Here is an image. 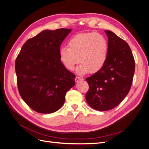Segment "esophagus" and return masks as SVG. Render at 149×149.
Here are the masks:
<instances>
[{"label":"esophagus","mask_w":149,"mask_h":149,"mask_svg":"<svg viewBox=\"0 0 149 149\" xmlns=\"http://www.w3.org/2000/svg\"><path fill=\"white\" fill-rule=\"evenodd\" d=\"M83 79L81 77H79V76H76V77L75 78V81L76 82H78L79 81H81V80H83Z\"/></svg>","instance_id":"1"}]
</instances>
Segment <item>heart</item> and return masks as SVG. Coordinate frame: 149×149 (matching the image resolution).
Masks as SVG:
<instances>
[{"mask_svg": "<svg viewBox=\"0 0 149 149\" xmlns=\"http://www.w3.org/2000/svg\"><path fill=\"white\" fill-rule=\"evenodd\" d=\"M67 47L60 49V58L67 70H74L79 61L77 69L79 74L90 71L96 73L105 65L108 55V43L104 35L98 33H80L71 37Z\"/></svg>", "mask_w": 149, "mask_h": 149, "instance_id": "heart-1", "label": "heart"}]
</instances>
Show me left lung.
Returning a JSON list of instances; mask_svg holds the SVG:
<instances>
[{
    "instance_id": "8db88e82",
    "label": "left lung",
    "mask_w": 149,
    "mask_h": 149,
    "mask_svg": "<svg viewBox=\"0 0 149 149\" xmlns=\"http://www.w3.org/2000/svg\"><path fill=\"white\" fill-rule=\"evenodd\" d=\"M108 38V55L105 65L87 78L89 90L86 100L94 109H113L129 93L135 71L131 49L124 40L114 33L105 30Z\"/></svg>"
}]
</instances>
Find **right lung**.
I'll use <instances>...</instances> for the list:
<instances>
[{
	"mask_svg": "<svg viewBox=\"0 0 149 149\" xmlns=\"http://www.w3.org/2000/svg\"><path fill=\"white\" fill-rule=\"evenodd\" d=\"M71 29L45 30L29 39L17 56L15 72L22 98L43 114L62 107L66 92L75 84V75L63 65L60 48Z\"/></svg>",
	"mask_w": 149,
	"mask_h": 149,
	"instance_id": "1",
	"label": "right lung"
}]
</instances>
